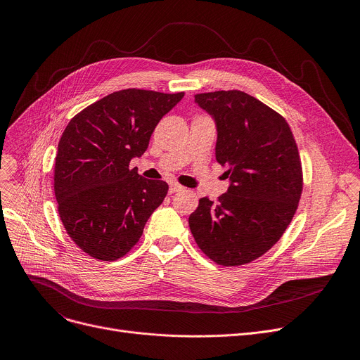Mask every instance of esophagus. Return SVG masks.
Returning a JSON list of instances; mask_svg holds the SVG:
<instances>
[{
    "label": "esophagus",
    "mask_w": 360,
    "mask_h": 360,
    "mask_svg": "<svg viewBox=\"0 0 360 360\" xmlns=\"http://www.w3.org/2000/svg\"><path fill=\"white\" fill-rule=\"evenodd\" d=\"M179 191H182V186L179 184H176V182H171L169 193H175V192H179Z\"/></svg>",
    "instance_id": "esophagus-1"
}]
</instances>
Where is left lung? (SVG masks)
Masks as SVG:
<instances>
[{"instance_id": "1", "label": "left lung", "mask_w": 360, "mask_h": 360, "mask_svg": "<svg viewBox=\"0 0 360 360\" xmlns=\"http://www.w3.org/2000/svg\"><path fill=\"white\" fill-rule=\"evenodd\" d=\"M217 125L215 157L229 169V188L208 196L189 217L200 250L218 265L258 259L283 235L302 193V165L293 134L282 115L242 91L195 95Z\"/></svg>"}]
</instances>
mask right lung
Segmentation results:
<instances>
[{"label": "right lung", "instance_id": "obj_1", "mask_svg": "<svg viewBox=\"0 0 360 360\" xmlns=\"http://www.w3.org/2000/svg\"><path fill=\"white\" fill-rule=\"evenodd\" d=\"M184 92L122 89L94 102L67 125L56 158L54 191L70 238L89 256L115 261L139 240L168 192L129 169Z\"/></svg>", "mask_w": 360, "mask_h": 360}]
</instances>
